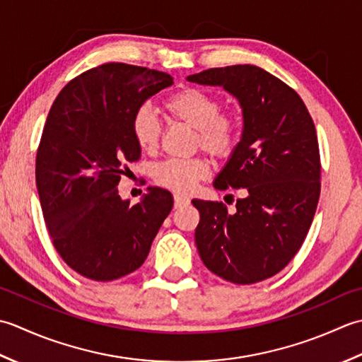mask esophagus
I'll list each match as a JSON object with an SVG mask.
<instances>
[{
	"label": "esophagus",
	"mask_w": 362,
	"mask_h": 362,
	"mask_svg": "<svg viewBox=\"0 0 362 362\" xmlns=\"http://www.w3.org/2000/svg\"><path fill=\"white\" fill-rule=\"evenodd\" d=\"M190 203L189 198L181 197V195H175V209L182 208V206H187Z\"/></svg>",
	"instance_id": "obj_1"
}]
</instances>
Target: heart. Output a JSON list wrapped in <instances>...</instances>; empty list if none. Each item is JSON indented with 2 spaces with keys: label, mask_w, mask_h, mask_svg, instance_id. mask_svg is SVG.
Returning a JSON list of instances; mask_svg holds the SVG:
<instances>
[{
  "label": "heart",
  "mask_w": 362,
  "mask_h": 362,
  "mask_svg": "<svg viewBox=\"0 0 362 362\" xmlns=\"http://www.w3.org/2000/svg\"><path fill=\"white\" fill-rule=\"evenodd\" d=\"M162 109L172 120L195 129V145L211 156L223 158L231 151L238 136V122L233 115L220 112L222 103L216 95L202 88L186 87L167 97ZM131 131L139 148L151 151L158 146L160 124L150 109L137 110L132 117ZM208 173L209 164L203 158L168 159L154 167L153 178L162 187L187 194Z\"/></svg>",
  "instance_id": "heart-1"
}]
</instances>
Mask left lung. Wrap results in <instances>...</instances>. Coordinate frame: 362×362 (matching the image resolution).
<instances>
[{
    "instance_id": "left-lung-1",
    "label": "left lung",
    "mask_w": 362,
    "mask_h": 362,
    "mask_svg": "<svg viewBox=\"0 0 362 362\" xmlns=\"http://www.w3.org/2000/svg\"><path fill=\"white\" fill-rule=\"evenodd\" d=\"M190 83L223 87L239 101L243 128L214 187L243 189L235 211L192 200L200 211L195 243L212 274L253 284L281 272L303 243L320 195V156L303 100L256 65L209 69Z\"/></svg>"
}]
</instances>
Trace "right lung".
<instances>
[{
  "label": "right lung",
  "mask_w": 362,
  "mask_h": 362,
  "mask_svg": "<svg viewBox=\"0 0 362 362\" xmlns=\"http://www.w3.org/2000/svg\"><path fill=\"white\" fill-rule=\"evenodd\" d=\"M172 84L164 71L105 64L70 81L49 109L35 184L53 245L79 275L112 281L137 270L173 208L165 189L148 187L136 204L117 189L140 158L132 117Z\"/></svg>",
  "instance_id": "1"
}]
</instances>
